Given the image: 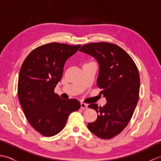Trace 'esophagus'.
I'll return each instance as SVG.
<instances>
[{"mask_svg":"<svg viewBox=\"0 0 161 161\" xmlns=\"http://www.w3.org/2000/svg\"><path fill=\"white\" fill-rule=\"evenodd\" d=\"M81 108L83 109H87L88 108V104L86 103H84V102H81Z\"/></svg>","mask_w":161,"mask_h":161,"instance_id":"34e87169","label":"esophagus"}]
</instances>
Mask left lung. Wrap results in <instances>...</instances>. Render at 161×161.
I'll use <instances>...</instances> for the list:
<instances>
[{
  "instance_id": "left-lung-1",
  "label": "left lung",
  "mask_w": 161,
  "mask_h": 161,
  "mask_svg": "<svg viewBox=\"0 0 161 161\" xmlns=\"http://www.w3.org/2000/svg\"><path fill=\"white\" fill-rule=\"evenodd\" d=\"M80 51L97 60V85L107 102L102 107L88 106L96 111L97 118L88 123V129L99 138L111 139L127 126L137 105L141 86L138 68L132 58L114 43H88Z\"/></svg>"
}]
</instances>
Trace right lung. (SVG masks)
Wrapping results in <instances>:
<instances>
[{"label":"right lung","instance_id":"obj_1","mask_svg":"<svg viewBox=\"0 0 161 161\" xmlns=\"http://www.w3.org/2000/svg\"><path fill=\"white\" fill-rule=\"evenodd\" d=\"M80 46L45 44L32 50L20 68L18 81L20 106L30 124L44 136L59 133L69 115L80 108L76 99L63 100L54 91L62 77L65 63Z\"/></svg>","mask_w":161,"mask_h":161}]
</instances>
